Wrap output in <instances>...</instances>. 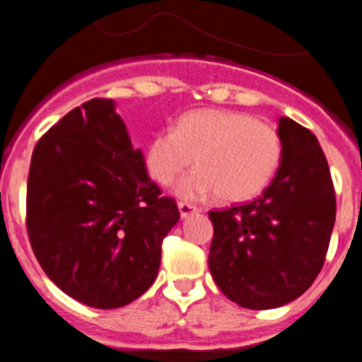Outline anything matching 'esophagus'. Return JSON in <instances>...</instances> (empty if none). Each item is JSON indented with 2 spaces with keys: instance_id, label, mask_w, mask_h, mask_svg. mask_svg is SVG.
Returning a JSON list of instances; mask_svg holds the SVG:
<instances>
[{
  "instance_id": "1",
  "label": "esophagus",
  "mask_w": 362,
  "mask_h": 362,
  "mask_svg": "<svg viewBox=\"0 0 362 362\" xmlns=\"http://www.w3.org/2000/svg\"><path fill=\"white\" fill-rule=\"evenodd\" d=\"M177 209H179V214H181V218H188L190 214H196V212H199V209H197L196 205H190V203H177Z\"/></svg>"
}]
</instances>
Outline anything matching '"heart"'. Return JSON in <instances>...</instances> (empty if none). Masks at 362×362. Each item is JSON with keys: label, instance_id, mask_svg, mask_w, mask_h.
I'll return each mask as SVG.
<instances>
[{"label": "heart", "instance_id": "b5f03b06", "mask_svg": "<svg viewBox=\"0 0 362 362\" xmlns=\"http://www.w3.org/2000/svg\"><path fill=\"white\" fill-rule=\"evenodd\" d=\"M175 194L199 202L218 194L221 202H247L264 192L282 160V139L264 120L233 110H196L179 117L174 132L148 141L144 165L159 185H172L188 166Z\"/></svg>", "mask_w": 362, "mask_h": 362}]
</instances>
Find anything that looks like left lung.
Returning <instances> with one entry per match:
<instances>
[{"label": "left lung", "instance_id": "left-lung-1", "mask_svg": "<svg viewBox=\"0 0 362 362\" xmlns=\"http://www.w3.org/2000/svg\"><path fill=\"white\" fill-rule=\"evenodd\" d=\"M282 160L258 199L211 211L209 267L227 298L273 310L310 289L324 265L335 223L326 156L310 129L280 117Z\"/></svg>", "mask_w": 362, "mask_h": 362}]
</instances>
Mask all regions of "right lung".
Masks as SVG:
<instances>
[{"label":"right lung","instance_id":"right-lung-1","mask_svg":"<svg viewBox=\"0 0 362 362\" xmlns=\"http://www.w3.org/2000/svg\"><path fill=\"white\" fill-rule=\"evenodd\" d=\"M177 221L111 98L71 110L34 146L27 233L42 269L71 298L97 310L139 298Z\"/></svg>","mask_w":362,"mask_h":362}]
</instances>
